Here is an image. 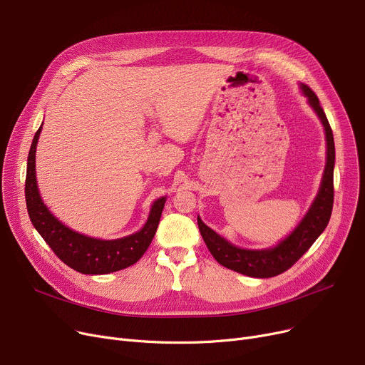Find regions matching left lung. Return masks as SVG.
I'll list each match as a JSON object with an SVG mask.
<instances>
[{
    "instance_id": "8db88e82",
    "label": "left lung",
    "mask_w": 365,
    "mask_h": 365,
    "mask_svg": "<svg viewBox=\"0 0 365 365\" xmlns=\"http://www.w3.org/2000/svg\"><path fill=\"white\" fill-rule=\"evenodd\" d=\"M301 91L308 98L309 106L322 120L326 142H327V158L326 167L320 185V190L311 204L308 212L295 227V230L286 236L282 242L269 250H244L232 245L225 237L217 235L212 229L202 223L198 215V227L205 245L211 255L218 264L225 265L226 269L245 274L250 277H274L290 269L315 242L323 230L327 227V223L331 215L333 208V168H334V140L333 132L329 125V120L320 106L317 98L309 86L301 83Z\"/></svg>"
}]
</instances>
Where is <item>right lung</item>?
<instances>
[{
	"instance_id": "add662e5",
	"label": "right lung",
	"mask_w": 365,
	"mask_h": 365,
	"mask_svg": "<svg viewBox=\"0 0 365 365\" xmlns=\"http://www.w3.org/2000/svg\"><path fill=\"white\" fill-rule=\"evenodd\" d=\"M41 130L42 125L35 133L31 145L26 183H24L26 207L34 227L64 264L82 274H108L135 264L151 245L165 204V197L158 198L153 204L147 223L133 235L113 240H103L71 230L51 214L39 195L35 172V154Z\"/></svg>"
}]
</instances>
